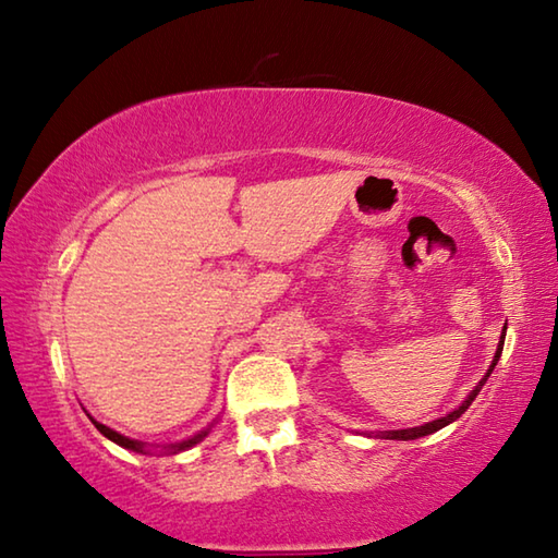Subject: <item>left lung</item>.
Listing matches in <instances>:
<instances>
[{"label":"left lung","mask_w":558,"mask_h":558,"mask_svg":"<svg viewBox=\"0 0 558 558\" xmlns=\"http://www.w3.org/2000/svg\"><path fill=\"white\" fill-rule=\"evenodd\" d=\"M505 329H507V325H505ZM502 347H505V332L499 335V344H497V352H495V359H493V364H489V369H487V374L483 376V379L477 381V386L475 389H472L468 396H465V401H462L458 409H452L450 413H446V415H440V418H436V421H430V423H423V426H415V428H401V430H379V433H364L366 438H384V440H415V438H423V436H430V433H436V430H440V428H446V426H450L452 421H458L462 413L468 411V405L477 399V393H480V389H483L485 386V381L489 379V374H493V369L497 366V362H499V356H502Z\"/></svg>","instance_id":"8db88e82"}]
</instances>
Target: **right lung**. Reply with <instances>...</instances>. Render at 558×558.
Segmentation results:
<instances>
[{"mask_svg":"<svg viewBox=\"0 0 558 558\" xmlns=\"http://www.w3.org/2000/svg\"><path fill=\"white\" fill-rule=\"evenodd\" d=\"M93 423H96V428L102 433V436H106L108 440H112V442H118L120 448H125V450H132V452H143V456H147V452H153V448L147 446V442H143V440H135V438H128V436H122V433H118V430H112V428H108V426H102V423H98L96 418H90ZM216 423V421H214ZM214 423L211 426H206L204 430H199L196 433V436H192V438H186V440H179V442H169V446H155V448H159V452H182V450H189V448H194L196 442H202L206 436H209V430L214 428Z\"/></svg>","mask_w":558,"mask_h":558,"instance_id":"right-lung-1","label":"right lung"}]
</instances>
